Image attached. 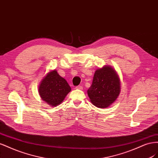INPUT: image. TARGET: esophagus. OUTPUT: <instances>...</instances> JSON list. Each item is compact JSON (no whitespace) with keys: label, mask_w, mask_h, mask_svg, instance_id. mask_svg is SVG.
<instances>
[{"label":"esophagus","mask_w":158,"mask_h":158,"mask_svg":"<svg viewBox=\"0 0 158 158\" xmlns=\"http://www.w3.org/2000/svg\"><path fill=\"white\" fill-rule=\"evenodd\" d=\"M76 89H83V87L82 86V85H78V86L76 87Z\"/></svg>","instance_id":"obj_1"}]
</instances>
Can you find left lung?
Wrapping results in <instances>:
<instances>
[{
    "label": "left lung",
    "instance_id": "obj_1",
    "mask_svg": "<svg viewBox=\"0 0 158 158\" xmlns=\"http://www.w3.org/2000/svg\"><path fill=\"white\" fill-rule=\"evenodd\" d=\"M120 79L110 66L95 70L92 84L88 89L90 102L99 108H106L115 102L121 92Z\"/></svg>",
    "mask_w": 158,
    "mask_h": 158
}]
</instances>
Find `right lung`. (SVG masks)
<instances>
[{
  "label": "right lung",
  "mask_w": 158,
  "mask_h": 158,
  "mask_svg": "<svg viewBox=\"0 0 158 158\" xmlns=\"http://www.w3.org/2000/svg\"><path fill=\"white\" fill-rule=\"evenodd\" d=\"M70 91L71 88L66 80L55 70L47 73L39 85L41 99L51 107L60 104Z\"/></svg>",
  "instance_id": "add662e5"
}]
</instances>
